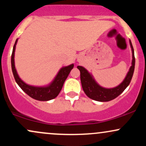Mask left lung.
Here are the masks:
<instances>
[{"instance_id": "left-lung-1", "label": "left lung", "mask_w": 146, "mask_h": 146, "mask_svg": "<svg viewBox=\"0 0 146 146\" xmlns=\"http://www.w3.org/2000/svg\"><path fill=\"white\" fill-rule=\"evenodd\" d=\"M130 44L132 48V66H130L129 71L123 81L119 86L112 88H106L100 86L95 82L92 75L88 73L85 68L81 66H78L77 67L80 71V80H81L82 86L88 98L92 100L98 102H108L113 100L117 97H118L122 92L124 90L127 86L130 84L131 82L134 71H135V58L134 53V48L132 46L131 41L130 40Z\"/></svg>"}]
</instances>
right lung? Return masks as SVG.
<instances>
[{
  "label": "right lung",
  "mask_w": 146,
  "mask_h": 146,
  "mask_svg": "<svg viewBox=\"0 0 146 146\" xmlns=\"http://www.w3.org/2000/svg\"><path fill=\"white\" fill-rule=\"evenodd\" d=\"M18 39L16 40V42L13 47L12 54H11V69H12L13 74L16 83L18 86L21 88V89L26 93L29 96L34 100L38 101H48V100H53L56 98L60 93V90H62L64 83L65 80L67 78L68 74L71 72V69L74 66V64L69 65V66H64L60 70L56 77L55 78L53 81L47 86H33L27 84L18 76L17 71L15 68L14 64V53L16 45L17 43Z\"/></svg>",
  "instance_id": "add662e5"
}]
</instances>
